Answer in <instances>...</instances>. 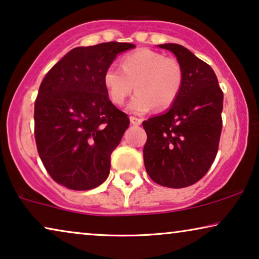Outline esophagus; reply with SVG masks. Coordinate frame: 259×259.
<instances>
[{
	"label": "esophagus",
	"instance_id": "obj_1",
	"mask_svg": "<svg viewBox=\"0 0 259 259\" xmlns=\"http://www.w3.org/2000/svg\"><path fill=\"white\" fill-rule=\"evenodd\" d=\"M130 120H131V123H132V125H136V126H139L141 121H143V120L139 118H136V116H131Z\"/></svg>",
	"mask_w": 259,
	"mask_h": 259
}]
</instances>
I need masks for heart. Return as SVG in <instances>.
<instances>
[{
    "instance_id": "b5f03b06",
    "label": "heart",
    "mask_w": 259,
    "mask_h": 259,
    "mask_svg": "<svg viewBox=\"0 0 259 259\" xmlns=\"http://www.w3.org/2000/svg\"><path fill=\"white\" fill-rule=\"evenodd\" d=\"M104 86L111 101L122 106L132 93L128 108L137 114L150 112L155 106L166 109L175 104L184 82V70L176 59L165 58L151 49H139L125 55L121 68L111 65L104 73Z\"/></svg>"
}]
</instances>
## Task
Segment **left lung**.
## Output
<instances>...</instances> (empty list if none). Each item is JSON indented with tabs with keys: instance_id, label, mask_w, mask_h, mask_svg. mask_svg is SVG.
Returning a JSON list of instances; mask_svg holds the SVG:
<instances>
[{
	"instance_id": "obj_1",
	"label": "left lung",
	"mask_w": 259,
	"mask_h": 259,
	"mask_svg": "<svg viewBox=\"0 0 259 259\" xmlns=\"http://www.w3.org/2000/svg\"><path fill=\"white\" fill-rule=\"evenodd\" d=\"M158 47L176 55L184 82L167 112L143 122L145 168L159 185L182 189L203 178L217 155L224 95L213 69L189 49L177 44Z\"/></svg>"
}]
</instances>
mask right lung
Masks as SVG:
<instances>
[{"label":"right lung","instance_id":"add662e5","mask_svg":"<svg viewBox=\"0 0 259 259\" xmlns=\"http://www.w3.org/2000/svg\"><path fill=\"white\" fill-rule=\"evenodd\" d=\"M136 46L106 42L76 47L47 73L35 101V141L53 180L92 190L107 179L111 154L130 126L109 100L104 73L116 55Z\"/></svg>","mask_w":259,"mask_h":259}]
</instances>
